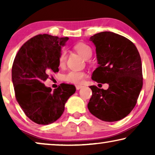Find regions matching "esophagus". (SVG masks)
<instances>
[{
  "label": "esophagus",
  "instance_id": "esophagus-1",
  "mask_svg": "<svg viewBox=\"0 0 155 155\" xmlns=\"http://www.w3.org/2000/svg\"><path fill=\"white\" fill-rule=\"evenodd\" d=\"M75 87H76V90H79L81 88L83 87V86H82V85H76Z\"/></svg>",
  "mask_w": 155,
  "mask_h": 155
}]
</instances>
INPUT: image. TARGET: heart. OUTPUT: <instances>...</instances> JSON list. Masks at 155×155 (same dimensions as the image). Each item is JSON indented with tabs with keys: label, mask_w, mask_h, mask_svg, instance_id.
<instances>
[{
	"label": "heart",
	"mask_w": 155,
	"mask_h": 155,
	"mask_svg": "<svg viewBox=\"0 0 155 155\" xmlns=\"http://www.w3.org/2000/svg\"><path fill=\"white\" fill-rule=\"evenodd\" d=\"M73 48L75 51L80 54L84 59H89L92 56V49L90 46L85 43H78L74 45ZM67 54L65 50H62L59 54L58 56V65L59 66H64L66 62ZM87 74L84 71H71L68 72L67 73L62 75V79L64 81L71 82L74 84L82 83L86 78Z\"/></svg>",
	"instance_id": "1"
}]
</instances>
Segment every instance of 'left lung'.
I'll return each mask as SVG.
<instances>
[{
	"label": "left lung",
	"instance_id": "1",
	"mask_svg": "<svg viewBox=\"0 0 155 155\" xmlns=\"http://www.w3.org/2000/svg\"><path fill=\"white\" fill-rule=\"evenodd\" d=\"M90 41L96 47L99 64L92 79L109 86L107 90L90 87L89 111L104 121L121 120L135 107L143 87L140 56L132 41L111 31L97 33Z\"/></svg>",
	"mask_w": 155,
	"mask_h": 155
}]
</instances>
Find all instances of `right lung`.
<instances>
[{
    "label": "right lung",
    "mask_w": 155,
    "mask_h": 155,
    "mask_svg": "<svg viewBox=\"0 0 155 155\" xmlns=\"http://www.w3.org/2000/svg\"><path fill=\"white\" fill-rule=\"evenodd\" d=\"M68 37L35 36L23 44L15 58L12 81L15 97L29 119L48 125L58 120L69 97L75 92L73 84L62 83L51 91L43 82L51 72H58V56Z\"/></svg>",
    "instance_id": "add662e5"
}]
</instances>
